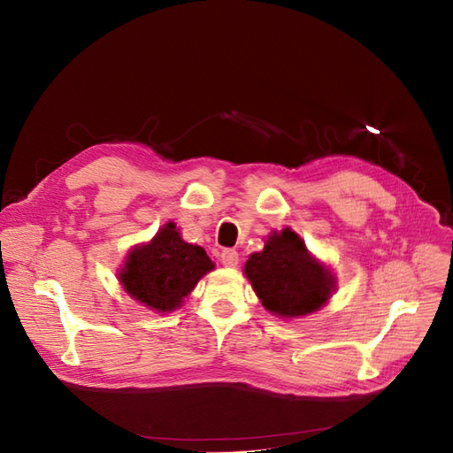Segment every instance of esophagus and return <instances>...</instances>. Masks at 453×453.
<instances>
[{
    "mask_svg": "<svg viewBox=\"0 0 453 453\" xmlns=\"http://www.w3.org/2000/svg\"><path fill=\"white\" fill-rule=\"evenodd\" d=\"M238 260H240V257H238V251H234V250H225L221 253V263L228 268H234L238 265Z\"/></svg>",
    "mask_w": 453,
    "mask_h": 453,
    "instance_id": "1",
    "label": "esophagus"
}]
</instances>
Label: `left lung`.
Segmentation results:
<instances>
[{
    "label": "left lung",
    "instance_id": "obj_1",
    "mask_svg": "<svg viewBox=\"0 0 453 453\" xmlns=\"http://www.w3.org/2000/svg\"><path fill=\"white\" fill-rule=\"evenodd\" d=\"M243 276L265 310L281 319L304 318L321 310L336 291L331 268L311 255L304 240L289 226L273 230L265 250L250 255Z\"/></svg>",
    "mask_w": 453,
    "mask_h": 453
}]
</instances>
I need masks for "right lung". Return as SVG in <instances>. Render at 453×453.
Returning a JSON list of instances; mask_svg holds the SVG:
<instances>
[{"label":"right lung","instance_id":"obj_1","mask_svg":"<svg viewBox=\"0 0 453 453\" xmlns=\"http://www.w3.org/2000/svg\"><path fill=\"white\" fill-rule=\"evenodd\" d=\"M211 270L213 260L200 245L187 243L170 221L149 242L134 245L117 276L135 303L164 315L183 306L196 283Z\"/></svg>","mask_w":453,"mask_h":453}]
</instances>
